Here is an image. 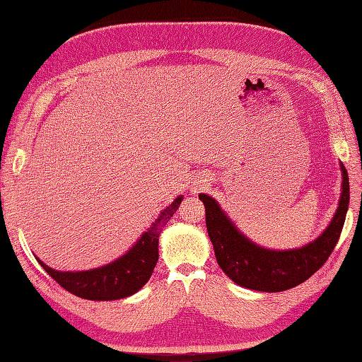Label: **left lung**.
Returning <instances> with one entry per match:
<instances>
[{"label": "left lung", "instance_id": "8db88e82", "mask_svg": "<svg viewBox=\"0 0 362 362\" xmlns=\"http://www.w3.org/2000/svg\"><path fill=\"white\" fill-rule=\"evenodd\" d=\"M341 170L343 192L331 225L313 243L293 250L278 252L254 245L233 225L211 196L199 194L217 264L228 278L242 287L267 293L293 288L311 278L329 258L343 231L350 193L343 164Z\"/></svg>", "mask_w": 362, "mask_h": 362}]
</instances>
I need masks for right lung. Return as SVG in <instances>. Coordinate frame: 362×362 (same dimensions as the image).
<instances>
[{
  "mask_svg": "<svg viewBox=\"0 0 362 362\" xmlns=\"http://www.w3.org/2000/svg\"><path fill=\"white\" fill-rule=\"evenodd\" d=\"M182 196H178L139 242L112 264L86 272H59L37 259L48 275L66 291L87 300H116L137 293L149 281L158 261V235L163 226L178 210Z\"/></svg>",
  "mask_w": 362,
  "mask_h": 362,
  "instance_id": "add662e5",
  "label": "right lung"
}]
</instances>
